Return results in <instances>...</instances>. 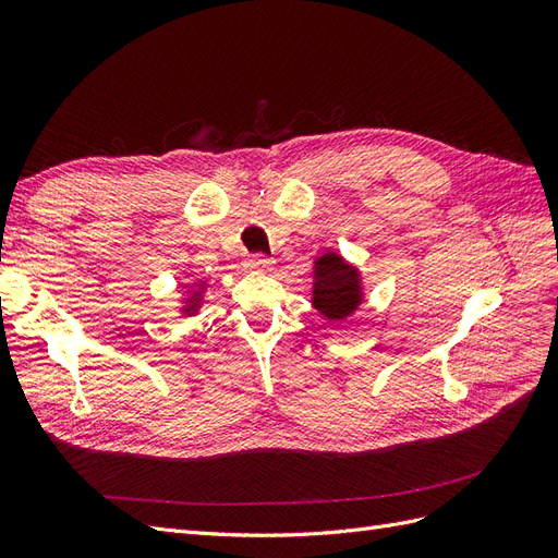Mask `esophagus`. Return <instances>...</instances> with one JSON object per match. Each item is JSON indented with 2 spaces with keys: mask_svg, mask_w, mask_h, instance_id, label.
Masks as SVG:
<instances>
[{
  "mask_svg": "<svg viewBox=\"0 0 558 558\" xmlns=\"http://www.w3.org/2000/svg\"><path fill=\"white\" fill-rule=\"evenodd\" d=\"M269 267H272V260L263 256H251L246 260V269H251V272H267Z\"/></svg>",
  "mask_w": 558,
  "mask_h": 558,
  "instance_id": "esophagus-1",
  "label": "esophagus"
}]
</instances>
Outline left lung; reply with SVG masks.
I'll use <instances>...</instances> for the list:
<instances>
[{
    "mask_svg": "<svg viewBox=\"0 0 558 558\" xmlns=\"http://www.w3.org/2000/svg\"><path fill=\"white\" fill-rule=\"evenodd\" d=\"M365 279L356 263L328 248L312 265V307L330 326L356 314L365 302Z\"/></svg>",
    "mask_w": 558,
    "mask_h": 558,
    "instance_id": "left-lung-1",
    "label": "left lung"
}]
</instances>
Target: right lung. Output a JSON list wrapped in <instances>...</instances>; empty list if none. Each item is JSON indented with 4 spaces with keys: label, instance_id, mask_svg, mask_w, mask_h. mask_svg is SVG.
<instances>
[{
    "label": "right lung",
    "instance_id": "right-lung-1",
    "mask_svg": "<svg viewBox=\"0 0 558 558\" xmlns=\"http://www.w3.org/2000/svg\"><path fill=\"white\" fill-rule=\"evenodd\" d=\"M207 291H209V279H191L189 283H183L181 295L177 298L179 318L197 316L202 312V307H205Z\"/></svg>",
    "mask_w": 558,
    "mask_h": 558
}]
</instances>
